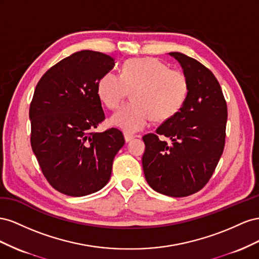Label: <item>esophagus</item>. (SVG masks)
I'll use <instances>...</instances> for the list:
<instances>
[{"label":"esophagus","mask_w":259,"mask_h":259,"mask_svg":"<svg viewBox=\"0 0 259 259\" xmlns=\"http://www.w3.org/2000/svg\"><path fill=\"white\" fill-rule=\"evenodd\" d=\"M123 137H124V141H125V142H130L131 140H134V139L136 138V136L129 135V134H123Z\"/></svg>","instance_id":"esophagus-1"}]
</instances>
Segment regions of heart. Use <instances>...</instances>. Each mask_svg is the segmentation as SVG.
Segmentation results:
<instances>
[{
	"label": "heart",
	"mask_w": 259,
	"mask_h": 259,
	"mask_svg": "<svg viewBox=\"0 0 259 259\" xmlns=\"http://www.w3.org/2000/svg\"><path fill=\"white\" fill-rule=\"evenodd\" d=\"M132 91V102L116 112L112 123L127 134L144 129L153 118L166 120L183 105L188 80L178 69H170L157 58H131L122 66L121 75L113 71L103 75L97 92L101 102L116 109Z\"/></svg>",
	"instance_id": "obj_1"
}]
</instances>
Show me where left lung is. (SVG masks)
Segmentation results:
<instances>
[{
  "instance_id": "left-lung-1",
  "label": "left lung",
  "mask_w": 259,
  "mask_h": 259,
  "mask_svg": "<svg viewBox=\"0 0 259 259\" xmlns=\"http://www.w3.org/2000/svg\"><path fill=\"white\" fill-rule=\"evenodd\" d=\"M188 80L182 107L143 137L145 179L158 193L172 197L194 194L207 183L223 155L228 118L227 103L213 73L203 64L171 52ZM171 139L168 145L158 137Z\"/></svg>"
}]
</instances>
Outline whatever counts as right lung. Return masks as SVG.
I'll return each instance as SVG.
<instances>
[{"label": "right lung", "mask_w": 259, "mask_h": 259, "mask_svg": "<svg viewBox=\"0 0 259 259\" xmlns=\"http://www.w3.org/2000/svg\"><path fill=\"white\" fill-rule=\"evenodd\" d=\"M113 57L83 50L64 58L39 80L29 109L30 142L42 174L58 192L84 196L106 186L124 144L120 130L94 132L105 119L97 87Z\"/></svg>", "instance_id": "obj_1"}]
</instances>
